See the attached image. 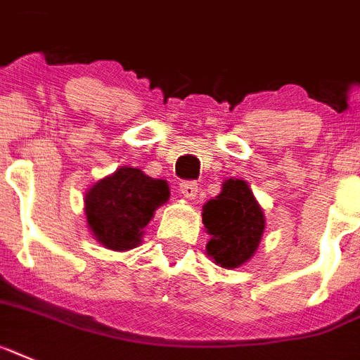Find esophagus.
I'll return each mask as SVG.
<instances>
[{"label": "esophagus", "mask_w": 360, "mask_h": 360, "mask_svg": "<svg viewBox=\"0 0 360 360\" xmlns=\"http://www.w3.org/2000/svg\"><path fill=\"white\" fill-rule=\"evenodd\" d=\"M180 195L186 200H195L198 195V184L197 182H182L180 184Z\"/></svg>", "instance_id": "esophagus-1"}]
</instances>
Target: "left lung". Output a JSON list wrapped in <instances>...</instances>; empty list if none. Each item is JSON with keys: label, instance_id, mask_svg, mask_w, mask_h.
<instances>
[{"label": "left lung", "instance_id": "obj_1", "mask_svg": "<svg viewBox=\"0 0 360 360\" xmlns=\"http://www.w3.org/2000/svg\"><path fill=\"white\" fill-rule=\"evenodd\" d=\"M210 233L206 254L222 269H239L254 257L265 231V212L250 186L239 178L222 182L221 193L202 207Z\"/></svg>", "mask_w": 360, "mask_h": 360}]
</instances>
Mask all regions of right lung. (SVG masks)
<instances>
[{
    "label": "right lung",
    "mask_w": 360,
    "mask_h": 360,
    "mask_svg": "<svg viewBox=\"0 0 360 360\" xmlns=\"http://www.w3.org/2000/svg\"><path fill=\"white\" fill-rule=\"evenodd\" d=\"M169 195L165 180L147 176L141 169L120 167L86 191L84 215L91 236L108 250H132L141 245L145 226Z\"/></svg>",
    "instance_id": "add662e5"
}]
</instances>
